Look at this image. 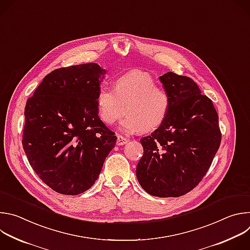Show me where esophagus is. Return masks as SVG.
Here are the masks:
<instances>
[{
	"label": "esophagus",
	"instance_id": "1",
	"mask_svg": "<svg viewBox=\"0 0 250 250\" xmlns=\"http://www.w3.org/2000/svg\"><path fill=\"white\" fill-rule=\"evenodd\" d=\"M128 142V139L123 135H118V138H117V145L118 146H124L125 144H127Z\"/></svg>",
	"mask_w": 250,
	"mask_h": 250
}]
</instances>
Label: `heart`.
Listing matches in <instances>:
<instances>
[{"label":"heart","mask_w":250,"mask_h":250,"mask_svg":"<svg viewBox=\"0 0 250 250\" xmlns=\"http://www.w3.org/2000/svg\"><path fill=\"white\" fill-rule=\"evenodd\" d=\"M114 88L103 84L97 96L100 120L108 125H114L124 114L120 129L125 133L156 129L165 120L170 109V96L156 86L152 76L140 70H133L118 77Z\"/></svg>","instance_id":"obj_1"}]
</instances>
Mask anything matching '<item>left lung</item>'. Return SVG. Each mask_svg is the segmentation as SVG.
<instances>
[{"label": "left lung", "instance_id": "obj_1", "mask_svg": "<svg viewBox=\"0 0 250 250\" xmlns=\"http://www.w3.org/2000/svg\"><path fill=\"white\" fill-rule=\"evenodd\" d=\"M159 80L170 96V109L159 127L140 139L144 155L136 177L152 196L180 197L201 182L219 150V116L191 78L167 72Z\"/></svg>", "mask_w": 250, "mask_h": 250}]
</instances>
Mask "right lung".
<instances>
[{
	"label": "right lung",
	"instance_id": "right-lung-1",
	"mask_svg": "<svg viewBox=\"0 0 250 250\" xmlns=\"http://www.w3.org/2000/svg\"><path fill=\"white\" fill-rule=\"evenodd\" d=\"M97 63L58 68L25 104L22 147L34 172L59 194L78 195L98 179L117 136L100 120Z\"/></svg>",
	"mask_w": 250,
	"mask_h": 250
}]
</instances>
